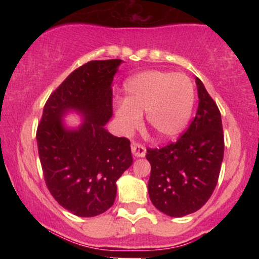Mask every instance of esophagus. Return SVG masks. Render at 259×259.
Wrapping results in <instances>:
<instances>
[{
  "label": "esophagus",
  "mask_w": 259,
  "mask_h": 259,
  "mask_svg": "<svg viewBox=\"0 0 259 259\" xmlns=\"http://www.w3.org/2000/svg\"><path fill=\"white\" fill-rule=\"evenodd\" d=\"M132 151L135 157H145V154H146V148H145V146L134 141L132 142Z\"/></svg>",
  "instance_id": "1"
}]
</instances>
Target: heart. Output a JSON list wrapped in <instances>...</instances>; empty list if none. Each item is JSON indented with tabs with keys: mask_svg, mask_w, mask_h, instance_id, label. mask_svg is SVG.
<instances>
[{
	"mask_svg": "<svg viewBox=\"0 0 259 259\" xmlns=\"http://www.w3.org/2000/svg\"><path fill=\"white\" fill-rule=\"evenodd\" d=\"M125 100L115 103L114 114L124 133L146 124L160 140H171L184 132L194 108L191 80L183 74L146 70L133 75L124 85Z\"/></svg>",
	"mask_w": 259,
	"mask_h": 259,
	"instance_id": "heart-1",
	"label": "heart"
}]
</instances>
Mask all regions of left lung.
<instances>
[{
	"instance_id": "obj_1",
	"label": "left lung",
	"mask_w": 259,
	"mask_h": 259,
	"mask_svg": "<svg viewBox=\"0 0 259 259\" xmlns=\"http://www.w3.org/2000/svg\"><path fill=\"white\" fill-rule=\"evenodd\" d=\"M198 108L181 138L163 148H148V195L157 209L174 218L191 214L209 200L218 183L224 136L222 117L203 82L196 78Z\"/></svg>"
}]
</instances>
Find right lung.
I'll return each instance as SVG.
<instances>
[{
    "mask_svg": "<svg viewBox=\"0 0 259 259\" xmlns=\"http://www.w3.org/2000/svg\"><path fill=\"white\" fill-rule=\"evenodd\" d=\"M121 59L91 61L59 85L45 105L36 140L45 181L62 207L95 217L114 203L117 180L133 164L130 141L106 129L112 118V82ZM76 112L78 127L63 119Z\"/></svg>",
    "mask_w": 259,
    "mask_h": 259,
    "instance_id": "add662e5",
    "label": "right lung"
}]
</instances>
